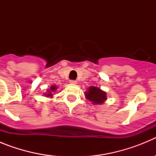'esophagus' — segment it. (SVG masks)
<instances>
[{
    "label": "esophagus",
    "mask_w": 156,
    "mask_h": 156,
    "mask_svg": "<svg viewBox=\"0 0 156 156\" xmlns=\"http://www.w3.org/2000/svg\"><path fill=\"white\" fill-rule=\"evenodd\" d=\"M70 83H71V84H76L77 83V81H76V80H70Z\"/></svg>",
    "instance_id": "obj_1"
}]
</instances>
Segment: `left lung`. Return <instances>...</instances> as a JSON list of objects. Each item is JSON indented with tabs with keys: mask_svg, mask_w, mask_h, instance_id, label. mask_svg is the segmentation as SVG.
<instances>
[{
	"mask_svg": "<svg viewBox=\"0 0 156 156\" xmlns=\"http://www.w3.org/2000/svg\"><path fill=\"white\" fill-rule=\"evenodd\" d=\"M87 99L91 101L93 105H102L107 100V94L98 87L90 86L87 91L84 93Z\"/></svg>",
	"mask_w": 156,
	"mask_h": 156,
	"instance_id": "left-lung-1",
	"label": "left lung"
}]
</instances>
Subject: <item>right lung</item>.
I'll return each instance as SVG.
<instances>
[{
  "instance_id": "add662e5",
  "label": "right lung",
  "mask_w": 156,
  "mask_h": 156,
  "mask_svg": "<svg viewBox=\"0 0 156 156\" xmlns=\"http://www.w3.org/2000/svg\"><path fill=\"white\" fill-rule=\"evenodd\" d=\"M57 89H58V87L56 86V85H51V87L47 90L46 93H44V94L45 97L47 98H52L53 97L54 92H55L56 90H57Z\"/></svg>"
}]
</instances>
